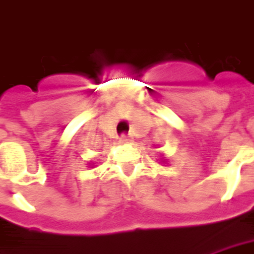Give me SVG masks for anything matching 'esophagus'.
<instances>
[{
  "label": "esophagus",
  "mask_w": 254,
  "mask_h": 254,
  "mask_svg": "<svg viewBox=\"0 0 254 254\" xmlns=\"http://www.w3.org/2000/svg\"><path fill=\"white\" fill-rule=\"evenodd\" d=\"M129 140L131 139L128 138V136H126V135H122L119 138V143H123V144H126V143H129Z\"/></svg>",
  "instance_id": "1"
}]
</instances>
